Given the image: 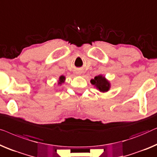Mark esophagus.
<instances>
[{"mask_svg": "<svg viewBox=\"0 0 157 157\" xmlns=\"http://www.w3.org/2000/svg\"><path fill=\"white\" fill-rule=\"evenodd\" d=\"M78 74H79V72H78Z\"/></svg>", "mask_w": 157, "mask_h": 157, "instance_id": "esophagus-1", "label": "esophagus"}]
</instances>
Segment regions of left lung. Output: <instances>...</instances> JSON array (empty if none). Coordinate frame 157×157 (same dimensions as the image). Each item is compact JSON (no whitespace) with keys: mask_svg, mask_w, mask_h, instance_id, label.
<instances>
[{"mask_svg":"<svg viewBox=\"0 0 157 157\" xmlns=\"http://www.w3.org/2000/svg\"><path fill=\"white\" fill-rule=\"evenodd\" d=\"M90 82L101 92H107L110 89L109 82L101 75L94 77V79L90 80Z\"/></svg>","mask_w":157,"mask_h":157,"instance_id":"1","label":"left lung"}]
</instances>
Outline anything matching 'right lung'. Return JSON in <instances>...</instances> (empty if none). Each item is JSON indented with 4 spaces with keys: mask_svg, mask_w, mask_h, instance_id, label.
<instances>
[{
    "mask_svg": "<svg viewBox=\"0 0 157 157\" xmlns=\"http://www.w3.org/2000/svg\"><path fill=\"white\" fill-rule=\"evenodd\" d=\"M65 80V77L62 75L59 77V81H58V85H62V84L64 83V82Z\"/></svg>",
    "mask_w": 157,
    "mask_h": 157,
    "instance_id": "1",
    "label": "right lung"
}]
</instances>
